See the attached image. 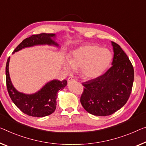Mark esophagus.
<instances>
[{
  "label": "esophagus",
  "instance_id": "1",
  "mask_svg": "<svg viewBox=\"0 0 146 146\" xmlns=\"http://www.w3.org/2000/svg\"><path fill=\"white\" fill-rule=\"evenodd\" d=\"M73 80H75V79H74L73 78H72V77H69L68 79H67V82H71V81H73Z\"/></svg>",
  "mask_w": 146,
  "mask_h": 146
}]
</instances>
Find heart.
<instances>
[{
	"instance_id": "heart-1",
	"label": "heart",
	"mask_w": 146,
	"mask_h": 146,
	"mask_svg": "<svg viewBox=\"0 0 146 146\" xmlns=\"http://www.w3.org/2000/svg\"><path fill=\"white\" fill-rule=\"evenodd\" d=\"M111 59V53L108 49L87 44L72 52L68 60L69 64L64 65V70L69 74L72 68L80 69V74L84 79H94L104 73Z\"/></svg>"
}]
</instances>
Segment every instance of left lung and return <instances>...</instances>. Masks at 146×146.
I'll use <instances>...</instances> for the list:
<instances>
[{"label":"left lung","mask_w":146,"mask_h":146,"mask_svg":"<svg viewBox=\"0 0 146 146\" xmlns=\"http://www.w3.org/2000/svg\"><path fill=\"white\" fill-rule=\"evenodd\" d=\"M113 47L112 66L94 79L83 82L80 96L82 107L96 116L110 115L125 106L129 100L134 82V68L129 57L120 46L111 42Z\"/></svg>","instance_id":"obj_1"}]
</instances>
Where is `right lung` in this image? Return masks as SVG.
Masks as SVG:
<instances>
[{
    "instance_id": "1",
    "label": "right lung",
    "mask_w": 146,
    "mask_h": 146,
    "mask_svg": "<svg viewBox=\"0 0 146 146\" xmlns=\"http://www.w3.org/2000/svg\"><path fill=\"white\" fill-rule=\"evenodd\" d=\"M55 36V34L53 33L33 35L24 39L17 46L13 53L24 48L33 46L35 45L48 44L58 46L57 43L52 39V37ZM9 62L10 57L8 58L6 66V86L10 98L15 105L25 114L32 117H42L54 113L56 108L58 92L64 89L67 85V80H63L60 81L58 80H52L35 94H23L16 90L12 85L8 70Z\"/></svg>"
}]
</instances>
